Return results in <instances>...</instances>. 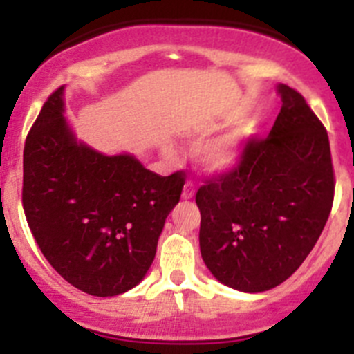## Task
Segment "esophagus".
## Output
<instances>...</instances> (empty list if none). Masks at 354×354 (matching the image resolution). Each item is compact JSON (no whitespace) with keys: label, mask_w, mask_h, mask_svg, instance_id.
<instances>
[{"label":"esophagus","mask_w":354,"mask_h":354,"mask_svg":"<svg viewBox=\"0 0 354 354\" xmlns=\"http://www.w3.org/2000/svg\"><path fill=\"white\" fill-rule=\"evenodd\" d=\"M195 196V184L192 183V180H187L186 184H184V192H183V198L184 200H189Z\"/></svg>","instance_id":"34e87169"}]
</instances>
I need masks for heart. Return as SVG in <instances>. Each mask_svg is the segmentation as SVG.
Wrapping results in <instances>:
<instances>
[{
	"label": "heart",
	"mask_w": 354,
	"mask_h": 354,
	"mask_svg": "<svg viewBox=\"0 0 354 354\" xmlns=\"http://www.w3.org/2000/svg\"><path fill=\"white\" fill-rule=\"evenodd\" d=\"M209 127L202 129L207 133ZM253 134V124H239L227 133L209 140L198 149V162L209 171H225L241 159L248 140Z\"/></svg>",
	"instance_id": "heart-1"
}]
</instances>
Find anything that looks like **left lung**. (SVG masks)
<instances>
[{"instance_id": "obj_1", "label": "left lung", "mask_w": 354, "mask_h": 354, "mask_svg": "<svg viewBox=\"0 0 354 354\" xmlns=\"http://www.w3.org/2000/svg\"><path fill=\"white\" fill-rule=\"evenodd\" d=\"M282 108L237 167L196 192L200 252L216 280L243 292L286 282L312 252L335 193L330 140L303 95L278 84Z\"/></svg>"}]
</instances>
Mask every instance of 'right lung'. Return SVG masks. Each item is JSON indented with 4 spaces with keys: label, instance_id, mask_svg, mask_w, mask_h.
<instances>
[{
    "label": "right lung",
    "instance_id": "1",
    "mask_svg": "<svg viewBox=\"0 0 354 354\" xmlns=\"http://www.w3.org/2000/svg\"><path fill=\"white\" fill-rule=\"evenodd\" d=\"M184 183V171L161 177L134 156H104L77 142L64 117V86L44 102L24 143L31 234L58 274L92 296L142 282Z\"/></svg>",
    "mask_w": 354,
    "mask_h": 354
}]
</instances>
